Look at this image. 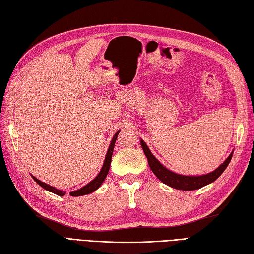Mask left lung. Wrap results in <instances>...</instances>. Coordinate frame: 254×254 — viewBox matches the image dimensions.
I'll return each mask as SVG.
<instances>
[{
  "label": "left lung",
  "instance_id": "8db88e82",
  "mask_svg": "<svg viewBox=\"0 0 254 254\" xmlns=\"http://www.w3.org/2000/svg\"><path fill=\"white\" fill-rule=\"evenodd\" d=\"M140 144L142 146L144 155L146 156V158H148V162L151 170L153 171V173L157 176L159 181L171 188H174V189H177V190H184V191L197 190L216 181V179L223 174V172L228 167L229 162H230L233 155V152H232L230 155H229V157L222 163V165H220L213 172H211V173L199 175V176H187V175H181V174L174 173V172L168 170L165 166H162L159 162V160L151 153L148 145L145 144V142L142 140V139L140 140Z\"/></svg>",
  "mask_w": 254,
  "mask_h": 254
}]
</instances>
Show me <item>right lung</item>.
Returning a JSON list of instances; mask_svg holds the SVG:
<instances>
[{
  "label": "right lung",
  "instance_id": "obj_1",
  "mask_svg": "<svg viewBox=\"0 0 254 254\" xmlns=\"http://www.w3.org/2000/svg\"><path fill=\"white\" fill-rule=\"evenodd\" d=\"M119 132H120V130H118V132H117L115 135H114V137H113V139H112L111 144H110V148H109V150H108V153H106V156H105V159H104V162H103V166H102V169H101L100 172H99V174H98L91 183H88L87 185H85L84 187L81 188V189H79V190H77V191L70 192V193H69L70 196H82V195L89 194V193H92V192L96 191V190L98 189V188H99V187L102 185V183L104 182V179H105L106 175H108V173H109L110 166H111V161H112V155H113V152H114V146H115V142H116V139H117V137H118ZM31 176H32V175H31ZM32 178H34V181H35L39 186L42 187L43 189H45V190H47V191H50V192H52V193H55V194L59 195V196H64L65 193H66L65 191L58 190V189H56V188H54V187H52V186H50V185H47V184H45V183H43V182L39 181L38 178H36V177H34V176H32Z\"/></svg>",
  "mask_w": 254,
  "mask_h": 254
}]
</instances>
